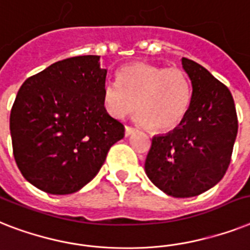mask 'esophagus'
<instances>
[{"label":"esophagus","mask_w":250,"mask_h":250,"mask_svg":"<svg viewBox=\"0 0 250 250\" xmlns=\"http://www.w3.org/2000/svg\"><path fill=\"white\" fill-rule=\"evenodd\" d=\"M138 129L137 127H133V126H126L125 127V135H126V137H130L131 134H134L135 131H137Z\"/></svg>","instance_id":"34e87169"}]
</instances>
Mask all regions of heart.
Masks as SVG:
<instances>
[{
    "label": "heart",
    "instance_id": "obj_1",
    "mask_svg": "<svg viewBox=\"0 0 250 250\" xmlns=\"http://www.w3.org/2000/svg\"><path fill=\"white\" fill-rule=\"evenodd\" d=\"M116 81H105L102 90L104 108L124 119L137 107L138 121L152 130L178 127L191 104L188 76L178 67L133 63L119 71Z\"/></svg>",
    "mask_w": 250,
    "mask_h": 250
}]
</instances>
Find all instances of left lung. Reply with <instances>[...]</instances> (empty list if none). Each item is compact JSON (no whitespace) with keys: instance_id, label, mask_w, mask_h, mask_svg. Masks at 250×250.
<instances>
[{"instance_id":"obj_1","label":"left lung","mask_w":250,"mask_h":250,"mask_svg":"<svg viewBox=\"0 0 250 250\" xmlns=\"http://www.w3.org/2000/svg\"><path fill=\"white\" fill-rule=\"evenodd\" d=\"M191 83V104L178 127L152 138L146 174L173 197H192L215 186L229 169L237 115L229 87L196 62L182 58Z\"/></svg>"}]
</instances>
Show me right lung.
Masks as SVG:
<instances>
[{
  "label": "right lung",
  "instance_id": "1",
  "mask_svg": "<svg viewBox=\"0 0 250 250\" xmlns=\"http://www.w3.org/2000/svg\"><path fill=\"white\" fill-rule=\"evenodd\" d=\"M101 57L54 63L21 86L10 113L13 152L29 183L53 195L81 189L101 170L125 126L102 101Z\"/></svg>",
  "mask_w": 250,
  "mask_h": 250
}]
</instances>
